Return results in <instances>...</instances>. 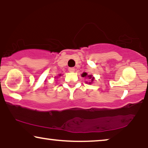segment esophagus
<instances>
[{"label": "esophagus", "instance_id": "1", "mask_svg": "<svg viewBox=\"0 0 148 148\" xmlns=\"http://www.w3.org/2000/svg\"><path fill=\"white\" fill-rule=\"evenodd\" d=\"M68 69L69 72H74L75 71V69L73 67H69Z\"/></svg>", "mask_w": 148, "mask_h": 148}]
</instances>
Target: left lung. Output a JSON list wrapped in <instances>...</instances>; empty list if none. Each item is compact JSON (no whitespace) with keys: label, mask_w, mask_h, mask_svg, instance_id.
I'll use <instances>...</instances> for the list:
<instances>
[{"label":"left lung","mask_w":148,"mask_h":148,"mask_svg":"<svg viewBox=\"0 0 148 148\" xmlns=\"http://www.w3.org/2000/svg\"><path fill=\"white\" fill-rule=\"evenodd\" d=\"M82 75L83 77H86V76H88L89 78L92 79V82H93V80H94V79H93V78H92V75H88V74H87L86 73H84ZM89 84H91V82L89 83Z\"/></svg>","instance_id":"8db88e82"}]
</instances>
